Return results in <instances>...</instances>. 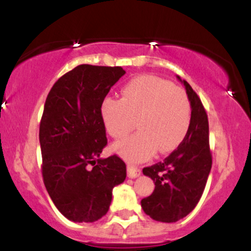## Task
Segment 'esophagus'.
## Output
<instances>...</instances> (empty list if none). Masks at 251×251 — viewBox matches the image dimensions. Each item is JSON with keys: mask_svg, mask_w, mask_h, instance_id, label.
I'll use <instances>...</instances> for the list:
<instances>
[{"mask_svg": "<svg viewBox=\"0 0 251 251\" xmlns=\"http://www.w3.org/2000/svg\"><path fill=\"white\" fill-rule=\"evenodd\" d=\"M140 174H142V171H140V169H138L137 166L127 165V176L129 178L139 177Z\"/></svg>", "mask_w": 251, "mask_h": 251, "instance_id": "esophagus-1", "label": "esophagus"}]
</instances>
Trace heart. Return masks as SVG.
<instances>
[{
	"mask_svg": "<svg viewBox=\"0 0 251 251\" xmlns=\"http://www.w3.org/2000/svg\"><path fill=\"white\" fill-rule=\"evenodd\" d=\"M101 118L111 137L120 139L134 128L139 132L114 144L113 150L129 163L149 159L154 152L172 151L183 142L191 119V105L183 88L154 75L131 80L122 99L106 98Z\"/></svg>",
	"mask_w": 251,
	"mask_h": 251,
	"instance_id": "1",
	"label": "heart"
}]
</instances>
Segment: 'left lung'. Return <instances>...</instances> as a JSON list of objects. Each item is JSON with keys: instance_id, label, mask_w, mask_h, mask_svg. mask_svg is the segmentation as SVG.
Masks as SVG:
<instances>
[{"instance_id": "1", "label": "left lung", "mask_w": 251, "mask_h": 251, "mask_svg": "<svg viewBox=\"0 0 251 251\" xmlns=\"http://www.w3.org/2000/svg\"><path fill=\"white\" fill-rule=\"evenodd\" d=\"M177 77L185 86L191 105L189 131L163 162L143 169L155 186L149 197L142 200V208L152 220L165 223L179 221L196 208L212 165L208 114L191 86Z\"/></svg>"}]
</instances>
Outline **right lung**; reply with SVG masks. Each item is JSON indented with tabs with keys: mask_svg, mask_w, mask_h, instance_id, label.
<instances>
[{
	"mask_svg": "<svg viewBox=\"0 0 251 251\" xmlns=\"http://www.w3.org/2000/svg\"><path fill=\"white\" fill-rule=\"evenodd\" d=\"M124 74L122 67L80 65L63 74L46 99L39 133L43 183L70 221L100 220L112 190L126 178L117 154L99 158L107 145L101 103Z\"/></svg>",
	"mask_w": 251,
	"mask_h": 251,
	"instance_id": "obj_1",
	"label": "right lung"
}]
</instances>
